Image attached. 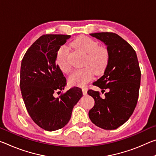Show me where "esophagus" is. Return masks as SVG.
<instances>
[{"instance_id":"esophagus-1","label":"esophagus","mask_w":156,"mask_h":156,"mask_svg":"<svg viewBox=\"0 0 156 156\" xmlns=\"http://www.w3.org/2000/svg\"><path fill=\"white\" fill-rule=\"evenodd\" d=\"M82 90H83V94L84 96H85V95L87 94V88L83 87V88H82Z\"/></svg>"}]
</instances>
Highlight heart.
Masks as SVG:
<instances>
[{"label": "heart", "instance_id": "heart-1", "mask_svg": "<svg viewBox=\"0 0 156 156\" xmlns=\"http://www.w3.org/2000/svg\"><path fill=\"white\" fill-rule=\"evenodd\" d=\"M73 45L86 54L84 66L81 69L73 71L69 76V82L74 86L82 87L90 81L94 72L101 73L107 68L109 60L108 50L103 47H99L96 41L87 36H82L73 41ZM69 49L65 45L60 47L56 55V62L60 70L68 72L70 65L68 60Z\"/></svg>", "mask_w": 156, "mask_h": 156}]
</instances>
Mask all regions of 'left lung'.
I'll list each match as a JSON object with an SVG mask.
<instances>
[{
	"label": "left lung",
	"instance_id": "obj_1",
	"mask_svg": "<svg viewBox=\"0 0 156 156\" xmlns=\"http://www.w3.org/2000/svg\"><path fill=\"white\" fill-rule=\"evenodd\" d=\"M107 47L109 60L104 74L94 84L102 91L108 89L105 98L98 91L89 90L95 104L89 117L97 126L113 130L129 120L138 98L141 72L135 50L118 34L110 32L90 34Z\"/></svg>",
	"mask_w": 156,
	"mask_h": 156
}]
</instances>
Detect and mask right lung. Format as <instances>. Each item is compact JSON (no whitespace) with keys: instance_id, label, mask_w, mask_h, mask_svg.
<instances>
[{"instance_id":"1","label":"right lung","mask_w":156,"mask_h":156,"mask_svg":"<svg viewBox=\"0 0 156 156\" xmlns=\"http://www.w3.org/2000/svg\"><path fill=\"white\" fill-rule=\"evenodd\" d=\"M70 35L47 34L41 36L27 49L21 62L20 87L30 117L37 125L48 131L65 126L73 107L83 96L82 89L73 87L59 98L67 80L56 64V55Z\"/></svg>"}]
</instances>
